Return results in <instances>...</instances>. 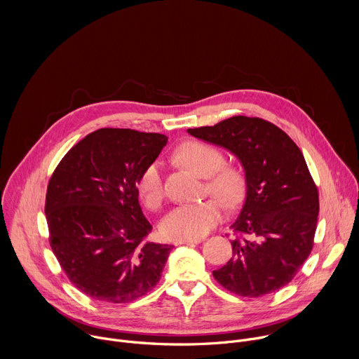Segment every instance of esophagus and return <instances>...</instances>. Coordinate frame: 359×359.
<instances>
[{
  "label": "esophagus",
  "mask_w": 359,
  "mask_h": 359,
  "mask_svg": "<svg viewBox=\"0 0 359 359\" xmlns=\"http://www.w3.org/2000/svg\"><path fill=\"white\" fill-rule=\"evenodd\" d=\"M200 240H180V241H175V245H182V244H186V245H193V244H198Z\"/></svg>",
  "instance_id": "esophagus-1"
}]
</instances>
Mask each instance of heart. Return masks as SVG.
Wrapping results in <instances>:
<instances>
[{
  "mask_svg": "<svg viewBox=\"0 0 359 359\" xmlns=\"http://www.w3.org/2000/svg\"><path fill=\"white\" fill-rule=\"evenodd\" d=\"M176 159L201 177H208V190L224 206L238 204L245 191L244 172L237 166H224L223 153L213 144L190 140L180 144L175 153ZM137 193L150 209H158L165 197L162 166L150 163L137 180ZM222 220V206L216 200L196 204H182L169 212L161 222V233L165 238L198 240L206 236Z\"/></svg>",
  "mask_w": 359,
  "mask_h": 359,
  "instance_id": "heart-1",
  "label": "heart"
}]
</instances>
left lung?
<instances>
[{
	"label": "left lung",
	"instance_id": "obj_1",
	"mask_svg": "<svg viewBox=\"0 0 359 359\" xmlns=\"http://www.w3.org/2000/svg\"><path fill=\"white\" fill-rule=\"evenodd\" d=\"M191 136L234 155L245 176V198L231 229L233 257L215 278L243 297H262L287 285L314 245L318 190L301 150L276 125L233 116Z\"/></svg>",
	"mask_w": 359,
	"mask_h": 359
}]
</instances>
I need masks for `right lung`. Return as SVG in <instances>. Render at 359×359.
<instances>
[{
    "instance_id": "1",
    "label": "right lung",
    "mask_w": 359,
    "mask_h": 359,
    "mask_svg": "<svg viewBox=\"0 0 359 359\" xmlns=\"http://www.w3.org/2000/svg\"><path fill=\"white\" fill-rule=\"evenodd\" d=\"M168 137L132 129H99L78 142L49 180V243L72 284L88 297L123 304L161 280L172 245L146 243L151 224L137 180Z\"/></svg>"
}]
</instances>
